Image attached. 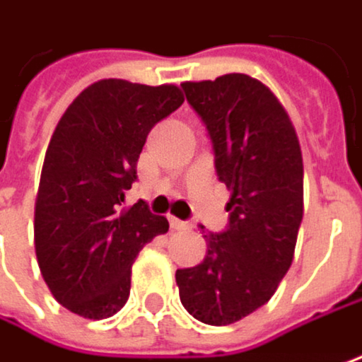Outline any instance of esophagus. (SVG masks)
<instances>
[{"instance_id": "34e87169", "label": "esophagus", "mask_w": 362, "mask_h": 362, "mask_svg": "<svg viewBox=\"0 0 362 362\" xmlns=\"http://www.w3.org/2000/svg\"><path fill=\"white\" fill-rule=\"evenodd\" d=\"M170 226H172L174 230H192V228H194L192 221H182L178 217H170Z\"/></svg>"}]
</instances>
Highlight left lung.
I'll return each instance as SVG.
<instances>
[{
	"label": "left lung",
	"mask_w": 362,
	"mask_h": 362,
	"mask_svg": "<svg viewBox=\"0 0 362 362\" xmlns=\"http://www.w3.org/2000/svg\"><path fill=\"white\" fill-rule=\"evenodd\" d=\"M207 126L215 170L230 190V223L207 234L205 259L176 272L184 309L230 325L263 307L292 265L303 221V153L278 97L248 74L182 83Z\"/></svg>",
	"instance_id": "8db88e82"
}]
</instances>
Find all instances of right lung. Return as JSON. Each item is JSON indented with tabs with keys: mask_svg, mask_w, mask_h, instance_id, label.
<instances>
[{
	"mask_svg": "<svg viewBox=\"0 0 362 362\" xmlns=\"http://www.w3.org/2000/svg\"><path fill=\"white\" fill-rule=\"evenodd\" d=\"M184 103L176 84L105 78L57 122L35 203V252L53 298L84 319H107L130 294L139 250L170 223L147 203L122 207L151 128Z\"/></svg>",
	"mask_w": 362,
	"mask_h": 362,
	"instance_id": "add662e5",
	"label": "right lung"
}]
</instances>
